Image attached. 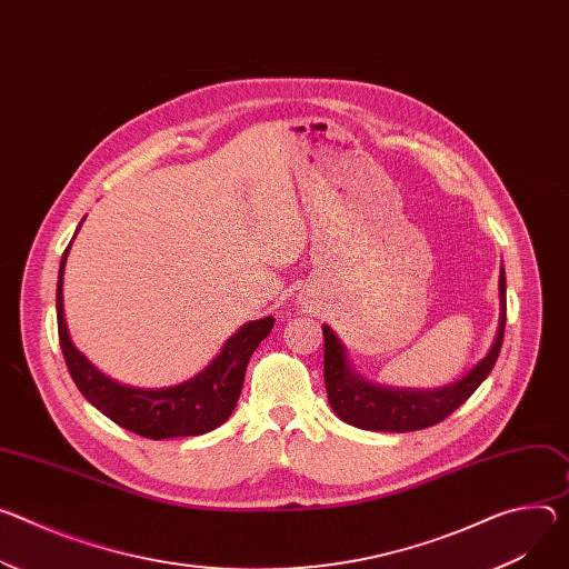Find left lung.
I'll return each instance as SVG.
<instances>
[{
    "mask_svg": "<svg viewBox=\"0 0 569 569\" xmlns=\"http://www.w3.org/2000/svg\"><path fill=\"white\" fill-rule=\"evenodd\" d=\"M506 327V274L499 272V325L488 353L460 379L442 388H390L368 381L356 372L347 356V347L329 325L325 333V386L336 416L366 431H420L442 422L468 401V397L488 379L501 349Z\"/></svg>",
    "mask_w": 569,
    "mask_h": 569,
    "instance_id": "obj_1",
    "label": "left lung"
}]
</instances>
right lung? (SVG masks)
<instances>
[{
	"mask_svg": "<svg viewBox=\"0 0 569 569\" xmlns=\"http://www.w3.org/2000/svg\"><path fill=\"white\" fill-rule=\"evenodd\" d=\"M79 229L81 224L77 227V233ZM70 247L72 242L63 251L59 268L57 318L66 363L81 395L122 429L151 440L201 436L224 425L238 403L249 358L261 340L270 336L274 318L268 316L242 325L222 345L211 363L188 381L168 388H133L118 383L97 370L70 338L63 311V272Z\"/></svg>",
	"mask_w": 569,
	"mask_h": 569,
	"instance_id": "right-lung-1",
	"label": "right lung"
}]
</instances>
